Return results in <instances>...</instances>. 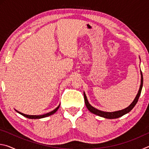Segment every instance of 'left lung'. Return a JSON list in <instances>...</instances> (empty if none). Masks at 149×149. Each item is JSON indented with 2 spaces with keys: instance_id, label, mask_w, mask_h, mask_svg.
<instances>
[{
  "instance_id": "8db88e82",
  "label": "left lung",
  "mask_w": 149,
  "mask_h": 149,
  "mask_svg": "<svg viewBox=\"0 0 149 149\" xmlns=\"http://www.w3.org/2000/svg\"><path fill=\"white\" fill-rule=\"evenodd\" d=\"M143 84V74H142V72L141 71V85H140V87H139V89L137 94V95H136V97L134 99V100H133V101L132 102V104H131L129 107H127V108H124V109H123V110L115 111V112H104V111L98 110V109H97V108H95L93 107H92V106L89 104V102L87 100V98L86 97V95H85V93L84 92L85 105H86V107L87 108V109L89 110L91 112L93 113V114H94L104 118H108V119H115V118H120L121 116H123V115L127 114L128 112H130V111L133 109V107H135V104H137L139 98V96L141 95V90H142Z\"/></svg>"
}]
</instances>
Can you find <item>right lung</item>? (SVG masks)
Here are the masks:
<instances>
[{
	"label": "right lung",
	"instance_id": "1",
	"mask_svg": "<svg viewBox=\"0 0 149 149\" xmlns=\"http://www.w3.org/2000/svg\"><path fill=\"white\" fill-rule=\"evenodd\" d=\"M60 104H59L58 106V107L56 108H55L54 110L51 111V112H50L49 113H47V114H42V115H38V116H37V115H27V114H24V113H22V112H19V111L16 110V109H15V110H16L17 113H19V114L24 116V117H26L27 118H29V119H40V118H46V117L49 116H51L52 114H54V113L56 112L58 110V108L60 107Z\"/></svg>",
	"mask_w": 149,
	"mask_h": 149
}]
</instances>
